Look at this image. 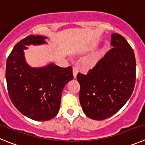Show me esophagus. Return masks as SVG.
<instances>
[{"mask_svg": "<svg viewBox=\"0 0 145 145\" xmlns=\"http://www.w3.org/2000/svg\"><path fill=\"white\" fill-rule=\"evenodd\" d=\"M78 72H79V70H78V67H73V68H72V72H73V76L75 78H76Z\"/></svg>", "mask_w": 145, "mask_h": 145, "instance_id": "obj_1", "label": "esophagus"}]
</instances>
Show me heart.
Wrapping results in <instances>:
<instances>
[{"label":"heart","instance_id":"obj_1","mask_svg":"<svg viewBox=\"0 0 145 145\" xmlns=\"http://www.w3.org/2000/svg\"><path fill=\"white\" fill-rule=\"evenodd\" d=\"M102 54H103V52H100L98 54H95V56L93 57L91 59V60L89 61V64H90L91 65H94L100 59V58L102 56Z\"/></svg>","mask_w":145,"mask_h":145}]
</instances>
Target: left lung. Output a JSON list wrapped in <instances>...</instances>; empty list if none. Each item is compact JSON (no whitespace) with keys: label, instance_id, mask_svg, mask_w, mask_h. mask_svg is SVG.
<instances>
[{"label":"left lung","instance_id":"obj_1","mask_svg":"<svg viewBox=\"0 0 145 145\" xmlns=\"http://www.w3.org/2000/svg\"><path fill=\"white\" fill-rule=\"evenodd\" d=\"M111 49L86 75L79 73L80 103L88 117L103 120L119 111L131 97L136 80L134 50L119 34H111Z\"/></svg>","mask_w":145,"mask_h":145}]
</instances>
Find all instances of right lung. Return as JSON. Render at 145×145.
Wrapping results in <instances>:
<instances>
[{
  "label": "right lung",
  "mask_w": 145,
  "mask_h": 145,
  "mask_svg": "<svg viewBox=\"0 0 145 145\" xmlns=\"http://www.w3.org/2000/svg\"><path fill=\"white\" fill-rule=\"evenodd\" d=\"M46 37L30 35L15 45L6 62V79L9 97L16 108L35 121H48L57 114L64 87L72 80V68L50 63L31 67L24 50L30 44H46Z\"/></svg>",
  "instance_id": "obj_1"
}]
</instances>
